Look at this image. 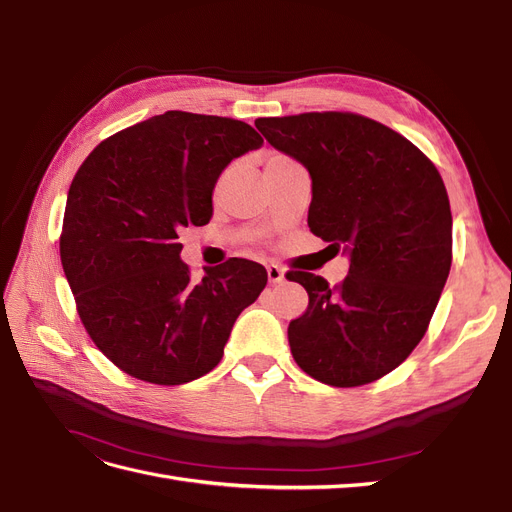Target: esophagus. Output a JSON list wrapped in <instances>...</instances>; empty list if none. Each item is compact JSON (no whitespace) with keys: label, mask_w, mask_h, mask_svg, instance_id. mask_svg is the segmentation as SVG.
Returning <instances> with one entry per match:
<instances>
[{"label":"esophagus","mask_w":512,"mask_h":512,"mask_svg":"<svg viewBox=\"0 0 512 512\" xmlns=\"http://www.w3.org/2000/svg\"><path fill=\"white\" fill-rule=\"evenodd\" d=\"M267 277H269L271 284H282V282L286 280L284 269L277 267V265H269V267H267Z\"/></svg>","instance_id":"34e87169"}]
</instances>
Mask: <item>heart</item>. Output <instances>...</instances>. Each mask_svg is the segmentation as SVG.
Returning a JSON list of instances; mask_svg holds the SVG:
<instances>
[{
    "mask_svg": "<svg viewBox=\"0 0 512 512\" xmlns=\"http://www.w3.org/2000/svg\"><path fill=\"white\" fill-rule=\"evenodd\" d=\"M275 162H290L286 156H280V153H275V156L269 158V164H275Z\"/></svg>",
    "mask_w": 512,
    "mask_h": 512,
    "instance_id": "heart-1",
    "label": "heart"
}]
</instances>
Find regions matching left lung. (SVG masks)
Returning a JSON list of instances; mask_svg holds the SVG:
<instances>
[{"label":"left lung","mask_w":512,"mask_h":512,"mask_svg":"<svg viewBox=\"0 0 512 512\" xmlns=\"http://www.w3.org/2000/svg\"><path fill=\"white\" fill-rule=\"evenodd\" d=\"M256 128L307 168V226L350 258L337 288L314 273L286 275L309 294L288 327L294 361L331 386L374 382L421 342L451 271L444 181L408 138L361 115L262 117Z\"/></svg>","instance_id":"8db88e82"}]
</instances>
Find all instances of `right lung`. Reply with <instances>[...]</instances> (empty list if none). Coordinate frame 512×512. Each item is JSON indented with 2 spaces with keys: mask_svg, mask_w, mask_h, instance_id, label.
I'll list each match as a JSON object with an SVG mask.
<instances>
[{
  "mask_svg": "<svg viewBox=\"0 0 512 512\" xmlns=\"http://www.w3.org/2000/svg\"><path fill=\"white\" fill-rule=\"evenodd\" d=\"M258 147L239 119L166 111L106 138L74 175L61 265L89 337L126 374L166 386L209 374L267 286L243 258L192 282L177 241L209 224L222 170Z\"/></svg>",
  "mask_w": 512,
  "mask_h": 512,
  "instance_id": "add662e5",
  "label": "right lung"
}]
</instances>
